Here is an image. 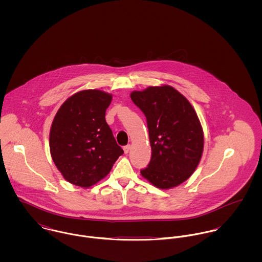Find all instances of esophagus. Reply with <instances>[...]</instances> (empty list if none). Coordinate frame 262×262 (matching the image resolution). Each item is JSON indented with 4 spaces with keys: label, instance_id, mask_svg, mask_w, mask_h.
Returning <instances> with one entry per match:
<instances>
[{
    "label": "esophagus",
    "instance_id": "1",
    "mask_svg": "<svg viewBox=\"0 0 262 262\" xmlns=\"http://www.w3.org/2000/svg\"><path fill=\"white\" fill-rule=\"evenodd\" d=\"M124 152L127 154L129 151H130V149H131V145L130 144H128V145H126V146H124Z\"/></svg>",
    "mask_w": 262,
    "mask_h": 262
}]
</instances>
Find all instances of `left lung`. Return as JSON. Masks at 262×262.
Wrapping results in <instances>:
<instances>
[{"mask_svg": "<svg viewBox=\"0 0 262 262\" xmlns=\"http://www.w3.org/2000/svg\"><path fill=\"white\" fill-rule=\"evenodd\" d=\"M147 120L151 160L141 176L154 187L168 189L186 182L198 167L204 132L193 107L174 88L162 84L130 94Z\"/></svg>", "mask_w": 262, "mask_h": 262, "instance_id": "8db88e82", "label": "left lung"}]
</instances>
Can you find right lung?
Returning a JSON list of instances; mask_svg holds the SVG:
<instances>
[{
    "instance_id": "obj_1",
    "label": "right lung",
    "mask_w": 262,
    "mask_h": 262,
    "mask_svg": "<svg viewBox=\"0 0 262 262\" xmlns=\"http://www.w3.org/2000/svg\"><path fill=\"white\" fill-rule=\"evenodd\" d=\"M112 95L84 90L58 109L49 133L52 160L62 177L77 187H92L103 180L123 149L106 122Z\"/></svg>"
}]
</instances>
